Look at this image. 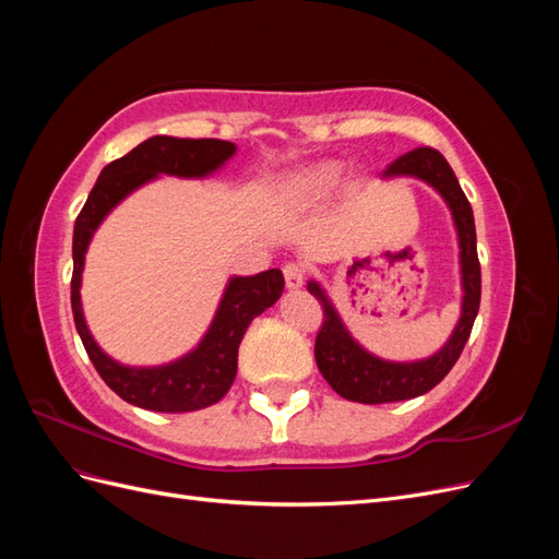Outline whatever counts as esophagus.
I'll return each mask as SVG.
<instances>
[{
  "mask_svg": "<svg viewBox=\"0 0 559 559\" xmlns=\"http://www.w3.org/2000/svg\"><path fill=\"white\" fill-rule=\"evenodd\" d=\"M284 282L289 289H300L302 282H306V267L300 263H286L284 267Z\"/></svg>",
  "mask_w": 559,
  "mask_h": 559,
  "instance_id": "34e87169",
  "label": "esophagus"
}]
</instances>
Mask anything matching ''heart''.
<instances>
[{"label": "heart", "instance_id": "1", "mask_svg": "<svg viewBox=\"0 0 559 559\" xmlns=\"http://www.w3.org/2000/svg\"><path fill=\"white\" fill-rule=\"evenodd\" d=\"M341 179V165L337 163H324V165H317L312 170L302 173L296 179V191L306 198H314L331 191L333 186Z\"/></svg>", "mask_w": 559, "mask_h": 559}]
</instances>
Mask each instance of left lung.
I'll list each match as a JSON object with an SVG mask.
<instances>
[{"instance_id":"obj_1","label":"left lung","mask_w":559,"mask_h":559,"mask_svg":"<svg viewBox=\"0 0 559 559\" xmlns=\"http://www.w3.org/2000/svg\"><path fill=\"white\" fill-rule=\"evenodd\" d=\"M415 177L429 183L431 189L445 200L452 214L456 242H460V273H462V314L448 343L427 359L417 361H386L364 349L354 341L341 314L331 302L321 284L310 280L308 292L324 308V324H321L314 343V359L324 380L347 401L357 403H394L427 394L441 382L450 368L460 359L468 341L473 321L480 308V263L476 249V224L473 210L456 181L448 160L431 146H419L396 158L382 173V179Z\"/></svg>"}]
</instances>
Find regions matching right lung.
Instances as JSON below:
<instances>
[{
	"label": "right lung",
	"mask_w": 559,
	"mask_h": 559,
	"mask_svg": "<svg viewBox=\"0 0 559 559\" xmlns=\"http://www.w3.org/2000/svg\"><path fill=\"white\" fill-rule=\"evenodd\" d=\"M233 142L179 140L156 134L99 173L74 224L72 312L88 357L109 389L123 401L156 413H191L222 401L238 373V349L251 319L275 306L284 292L282 270L273 267L251 277H230L216 314L198 347L163 366H123L95 343L81 308V275L95 230L107 214L140 186L173 175L202 179L235 156Z\"/></svg>",
	"instance_id": "obj_1"
}]
</instances>
